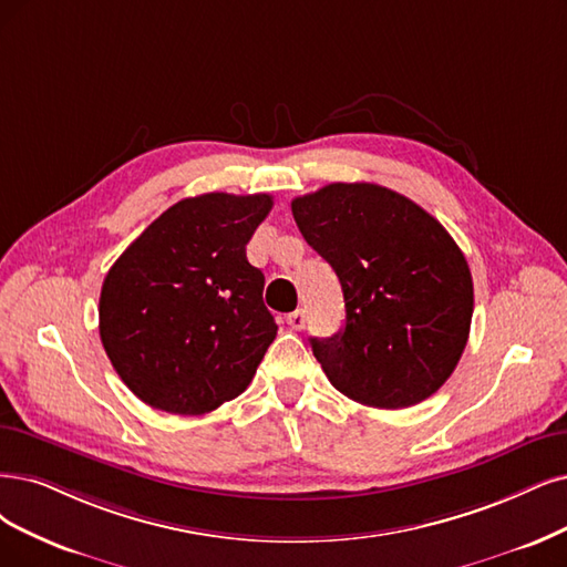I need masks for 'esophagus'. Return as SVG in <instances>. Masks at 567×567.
<instances>
[{
	"instance_id": "1",
	"label": "esophagus",
	"mask_w": 567,
	"mask_h": 567,
	"mask_svg": "<svg viewBox=\"0 0 567 567\" xmlns=\"http://www.w3.org/2000/svg\"><path fill=\"white\" fill-rule=\"evenodd\" d=\"M287 324H289L291 329H303V327H306V310L299 308V310H295V312H289V316H287Z\"/></svg>"
}]
</instances>
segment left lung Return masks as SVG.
Instances as JSON below:
<instances>
[{"label":"left lung","instance_id":"left-lung-1","mask_svg":"<svg viewBox=\"0 0 567 567\" xmlns=\"http://www.w3.org/2000/svg\"><path fill=\"white\" fill-rule=\"evenodd\" d=\"M291 215L343 289V329L310 339L329 383L375 409L427 400L463 358L474 310L472 272L449 230L367 182L299 196Z\"/></svg>","mask_w":567,"mask_h":567}]
</instances>
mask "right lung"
Instances as JSON below:
<instances>
[{
	"instance_id": "add662e5",
	"label": "right lung",
	"mask_w": 567,
	"mask_h": 567,
	"mask_svg": "<svg viewBox=\"0 0 567 567\" xmlns=\"http://www.w3.org/2000/svg\"><path fill=\"white\" fill-rule=\"evenodd\" d=\"M272 196L184 198L142 230L100 291V339L152 409L203 415L255 379L278 324L245 245Z\"/></svg>"
}]
</instances>
